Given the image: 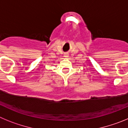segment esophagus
<instances>
[{
	"label": "esophagus",
	"mask_w": 128,
	"mask_h": 128,
	"mask_svg": "<svg viewBox=\"0 0 128 128\" xmlns=\"http://www.w3.org/2000/svg\"><path fill=\"white\" fill-rule=\"evenodd\" d=\"M68 56H69L68 53H65V54H64V56H65V57H68Z\"/></svg>",
	"instance_id": "1"
}]
</instances>
